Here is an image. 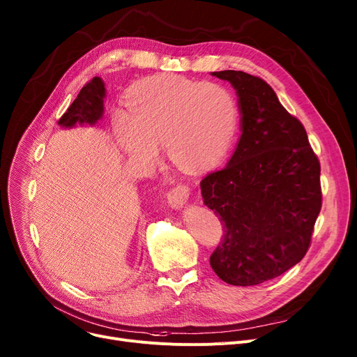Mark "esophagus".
I'll return each mask as SVG.
<instances>
[{
	"label": "esophagus",
	"instance_id": "1",
	"mask_svg": "<svg viewBox=\"0 0 357 357\" xmlns=\"http://www.w3.org/2000/svg\"><path fill=\"white\" fill-rule=\"evenodd\" d=\"M190 198V186L188 185H178L175 188L167 192L166 199L169 207L174 210H181L183 208V205L188 202Z\"/></svg>",
	"mask_w": 357,
	"mask_h": 357
}]
</instances>
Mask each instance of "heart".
<instances>
[{
	"instance_id": "b5f03b06",
	"label": "heart",
	"mask_w": 357,
	"mask_h": 357,
	"mask_svg": "<svg viewBox=\"0 0 357 357\" xmlns=\"http://www.w3.org/2000/svg\"><path fill=\"white\" fill-rule=\"evenodd\" d=\"M237 120V104L226 86L162 75L135 88L127 112L114 119V136L131 160L152 163L163 144L179 169L207 171L227 153Z\"/></svg>"
}]
</instances>
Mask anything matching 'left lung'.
<instances>
[{
    "label": "left lung",
    "instance_id": "obj_1",
    "mask_svg": "<svg viewBox=\"0 0 357 357\" xmlns=\"http://www.w3.org/2000/svg\"><path fill=\"white\" fill-rule=\"evenodd\" d=\"M211 75L236 89L241 135L227 165L201 181L204 204L226 231L210 264L230 285H259L310 248L321 210L320 162L304 126L264 79L241 70Z\"/></svg>",
    "mask_w": 357,
    "mask_h": 357
}]
</instances>
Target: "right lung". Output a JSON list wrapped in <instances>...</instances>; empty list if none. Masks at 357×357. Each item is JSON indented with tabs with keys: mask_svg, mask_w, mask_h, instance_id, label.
<instances>
[{
	"mask_svg": "<svg viewBox=\"0 0 357 357\" xmlns=\"http://www.w3.org/2000/svg\"><path fill=\"white\" fill-rule=\"evenodd\" d=\"M105 84L100 77L92 78L78 93L68 111L61 117L58 124L65 128L79 126H96L104 116Z\"/></svg>",
	"mask_w": 357,
	"mask_h": 357,
	"instance_id": "1",
	"label": "right lung"
}]
</instances>
